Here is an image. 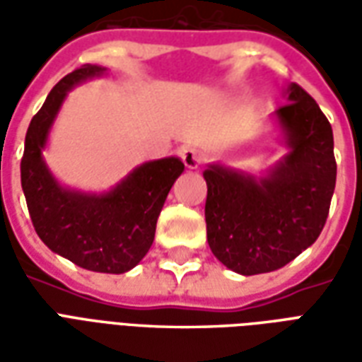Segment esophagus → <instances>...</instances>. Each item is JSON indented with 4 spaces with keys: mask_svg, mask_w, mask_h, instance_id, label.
I'll return each instance as SVG.
<instances>
[{
    "mask_svg": "<svg viewBox=\"0 0 362 362\" xmlns=\"http://www.w3.org/2000/svg\"><path fill=\"white\" fill-rule=\"evenodd\" d=\"M180 157L182 160H184V165L188 166V168H199L205 160L204 155L197 149H194V147H182Z\"/></svg>",
    "mask_w": 362,
    "mask_h": 362,
    "instance_id": "obj_1",
    "label": "esophagus"
}]
</instances>
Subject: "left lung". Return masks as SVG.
I'll return each instance as SVG.
<instances>
[{
    "mask_svg": "<svg viewBox=\"0 0 362 362\" xmlns=\"http://www.w3.org/2000/svg\"><path fill=\"white\" fill-rule=\"evenodd\" d=\"M277 116L291 153L267 178L209 166L207 243L221 264L243 275L275 272L306 250L326 225L337 165L332 126L316 100L293 83Z\"/></svg>",
    "mask_w": 362,
    "mask_h": 362,
    "instance_id": "1",
    "label": "left lung"
}]
</instances>
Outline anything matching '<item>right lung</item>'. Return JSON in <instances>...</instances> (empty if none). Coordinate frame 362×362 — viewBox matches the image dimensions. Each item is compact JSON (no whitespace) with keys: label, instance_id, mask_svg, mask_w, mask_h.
I'll use <instances>...</instances> for the list:
<instances>
[{"label":"right lung","instance_id":"obj_1","mask_svg":"<svg viewBox=\"0 0 362 362\" xmlns=\"http://www.w3.org/2000/svg\"><path fill=\"white\" fill-rule=\"evenodd\" d=\"M98 66L67 74L30 119L21 158V186L36 235L50 250L89 272L124 273L149 252L160 209L184 170L180 158L151 160L106 196H85L58 186L42 160L48 129L67 90L100 75Z\"/></svg>","mask_w":362,"mask_h":362}]
</instances>
